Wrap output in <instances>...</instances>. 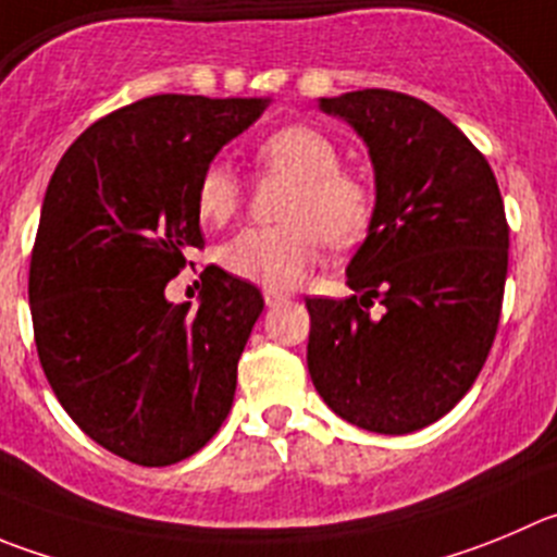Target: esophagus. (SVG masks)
I'll return each instance as SVG.
<instances>
[{"label": "esophagus", "mask_w": 557, "mask_h": 557, "mask_svg": "<svg viewBox=\"0 0 557 557\" xmlns=\"http://www.w3.org/2000/svg\"><path fill=\"white\" fill-rule=\"evenodd\" d=\"M264 304L270 306V309H273V306H282V304H287L289 300V295L287 293H278V289H264Z\"/></svg>", "instance_id": "esophagus-1"}]
</instances>
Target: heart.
I'll use <instances>...</instances> for the list:
<instances>
[{
	"label": "heart",
	"mask_w": 557,
	"mask_h": 557,
	"mask_svg": "<svg viewBox=\"0 0 557 557\" xmlns=\"http://www.w3.org/2000/svg\"><path fill=\"white\" fill-rule=\"evenodd\" d=\"M262 172L289 177L278 215L282 224L251 226L219 251L221 264L237 278L268 289H289L311 270L325 240L349 246L367 232L374 194L367 180L338 163L331 136L311 125L275 128L253 147ZM243 205V190L226 163L205 166L196 183V213L208 226H226Z\"/></svg>",
	"instance_id": "heart-1"
}]
</instances>
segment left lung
<instances>
[{
  "label": "left lung",
  "mask_w": 557,
  "mask_h": 557,
  "mask_svg": "<svg viewBox=\"0 0 557 557\" xmlns=\"http://www.w3.org/2000/svg\"><path fill=\"white\" fill-rule=\"evenodd\" d=\"M320 109L367 141L377 202L347 268L352 298H306L311 383L355 426L416 432L468 394L495 342L508 273L500 188L473 141L412 95L358 89Z\"/></svg>",
  "instance_id": "1"
}]
</instances>
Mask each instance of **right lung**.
<instances>
[{"label":"right lung","instance_id":"obj_1","mask_svg":"<svg viewBox=\"0 0 557 557\" xmlns=\"http://www.w3.org/2000/svg\"><path fill=\"white\" fill-rule=\"evenodd\" d=\"M264 106L141 98L89 125L46 188L29 259L37 358L78 429L141 468L188 459L232 410L262 293L215 264L196 309L163 289L205 248L199 174Z\"/></svg>","mask_w":557,"mask_h":557}]
</instances>
